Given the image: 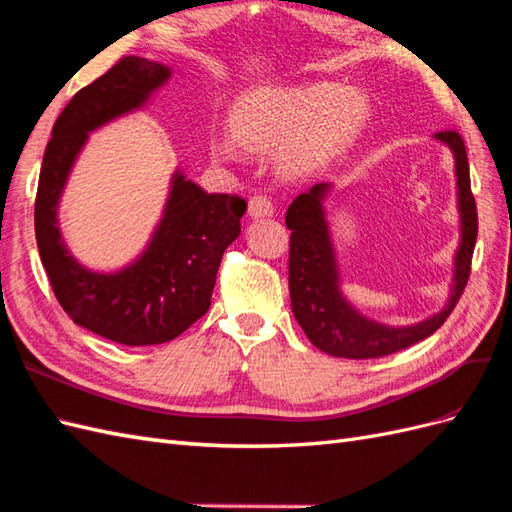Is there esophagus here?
<instances>
[{"mask_svg": "<svg viewBox=\"0 0 512 512\" xmlns=\"http://www.w3.org/2000/svg\"><path fill=\"white\" fill-rule=\"evenodd\" d=\"M248 214L253 218H270L274 214V203L266 194H255L248 201Z\"/></svg>", "mask_w": 512, "mask_h": 512, "instance_id": "obj_1", "label": "esophagus"}]
</instances>
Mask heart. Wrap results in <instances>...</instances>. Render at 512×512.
I'll list each match as a JSON object with an SVG mask.
<instances>
[{
    "label": "heart",
    "mask_w": 512,
    "mask_h": 512,
    "mask_svg": "<svg viewBox=\"0 0 512 512\" xmlns=\"http://www.w3.org/2000/svg\"><path fill=\"white\" fill-rule=\"evenodd\" d=\"M365 99L335 84L261 88L244 97L231 114V134L248 151H279L290 175H303L329 162L357 136ZM212 153L231 162L238 149L231 138H214Z\"/></svg>",
    "instance_id": "heart-1"
}]
</instances>
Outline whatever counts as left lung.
<instances>
[{"mask_svg": "<svg viewBox=\"0 0 512 512\" xmlns=\"http://www.w3.org/2000/svg\"><path fill=\"white\" fill-rule=\"evenodd\" d=\"M448 144L456 164L458 212H461V244L454 257V285L448 305L435 316L411 326H385L352 307L339 290V272L329 225L324 218L322 201L331 183H316L311 190L298 194L287 207L285 225L290 235V298L296 322L303 326L309 342L326 355L344 359H378L409 348L430 337L448 320L471 272L478 235V212L471 194L467 151L461 134L445 129L435 134Z\"/></svg>", "mask_w": 512, "mask_h": 512, "instance_id": "1", "label": "left lung"}]
</instances>
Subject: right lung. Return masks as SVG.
<instances>
[{
	"mask_svg": "<svg viewBox=\"0 0 512 512\" xmlns=\"http://www.w3.org/2000/svg\"><path fill=\"white\" fill-rule=\"evenodd\" d=\"M168 77L164 64L121 58L62 110L38 177L34 229L51 290L75 324L125 346L170 342L205 316L222 253L240 235L246 212L240 196L207 194L177 170L160 225L134 264L93 272L69 253L58 203L88 131L144 106Z\"/></svg>",
	"mask_w": 512,
	"mask_h": 512,
	"instance_id": "right-lung-1",
	"label": "right lung"
}]
</instances>
